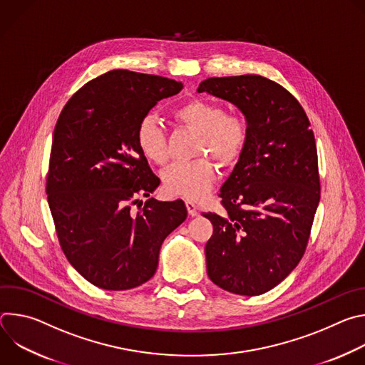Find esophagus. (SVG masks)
<instances>
[{"label": "esophagus", "instance_id": "obj_1", "mask_svg": "<svg viewBox=\"0 0 365 365\" xmlns=\"http://www.w3.org/2000/svg\"><path fill=\"white\" fill-rule=\"evenodd\" d=\"M185 203H186V207H187V212H189V215L196 217V215H197V206H196V203H195L193 200H190V199H186V200H185Z\"/></svg>", "mask_w": 365, "mask_h": 365}]
</instances>
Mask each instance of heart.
<instances>
[{
	"mask_svg": "<svg viewBox=\"0 0 365 365\" xmlns=\"http://www.w3.org/2000/svg\"><path fill=\"white\" fill-rule=\"evenodd\" d=\"M173 115L182 125L197 134L196 153H211L221 166L232 165L241 155L248 138V124L242 115L225 114L220 103L205 99L182 103ZM135 143L148 162L159 166L168 162L165 131L151 115L138 123ZM162 179L168 195L199 199L214 183L215 165L207 158L178 162L163 172Z\"/></svg>",
	"mask_w": 365,
	"mask_h": 365,
	"instance_id": "b5f03b06",
	"label": "heart"
}]
</instances>
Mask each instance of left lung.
<instances>
[{
	"label": "left lung",
	"instance_id": "left-lung-1",
	"mask_svg": "<svg viewBox=\"0 0 365 365\" xmlns=\"http://www.w3.org/2000/svg\"><path fill=\"white\" fill-rule=\"evenodd\" d=\"M242 113L248 138L221 187L225 215L214 225L206 272L221 289L263 294L283 282L304 254L321 199L314 131L299 101L259 75L207 78L197 86Z\"/></svg>",
	"mask_w": 365,
	"mask_h": 365
}]
</instances>
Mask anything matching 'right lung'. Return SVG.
<instances>
[{"label": "right lung", "instance_id": "add662e5", "mask_svg": "<svg viewBox=\"0 0 365 365\" xmlns=\"http://www.w3.org/2000/svg\"><path fill=\"white\" fill-rule=\"evenodd\" d=\"M182 82L124 69L85 83L65 106L53 133L47 202L73 269L106 290L150 280L165 238L187 217L185 202L138 196L160 185L135 143L141 118ZM143 205V200H141Z\"/></svg>", "mask_w": 365, "mask_h": 365}]
</instances>
